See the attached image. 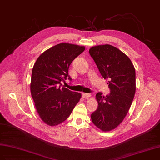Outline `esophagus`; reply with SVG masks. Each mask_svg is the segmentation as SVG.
Listing matches in <instances>:
<instances>
[{
    "mask_svg": "<svg viewBox=\"0 0 160 160\" xmlns=\"http://www.w3.org/2000/svg\"><path fill=\"white\" fill-rule=\"evenodd\" d=\"M82 97L84 98H88L90 97V94H88V93H82Z\"/></svg>",
    "mask_w": 160,
    "mask_h": 160,
    "instance_id": "1",
    "label": "esophagus"
}]
</instances>
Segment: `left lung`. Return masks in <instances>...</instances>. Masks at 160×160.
Returning a JSON list of instances; mask_svg holds the SVG:
<instances>
[{
	"label": "left lung",
	"instance_id": "8db88e82",
	"mask_svg": "<svg viewBox=\"0 0 160 160\" xmlns=\"http://www.w3.org/2000/svg\"><path fill=\"white\" fill-rule=\"evenodd\" d=\"M90 56L104 79L108 81L110 93L96 95L98 108L91 115L92 122L103 131L114 129L124 119L135 93V70L130 59L111 45L89 49Z\"/></svg>",
	"mask_w": 160,
	"mask_h": 160
}]
</instances>
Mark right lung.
<instances>
[{
	"instance_id": "add662e5",
	"label": "right lung",
	"mask_w": 160,
	"mask_h": 160,
	"mask_svg": "<svg viewBox=\"0 0 160 160\" xmlns=\"http://www.w3.org/2000/svg\"><path fill=\"white\" fill-rule=\"evenodd\" d=\"M84 46L60 43L49 48L38 58L32 70L31 93L40 118L55 126L66 121L78 102L81 94L62 85L68 79V69Z\"/></svg>"
}]
</instances>
